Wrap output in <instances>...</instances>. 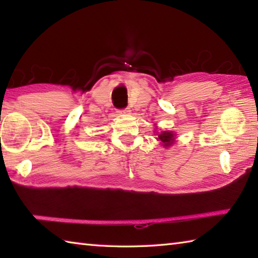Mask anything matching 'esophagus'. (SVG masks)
<instances>
[{
  "label": "esophagus",
  "instance_id": "esophagus-1",
  "mask_svg": "<svg viewBox=\"0 0 258 258\" xmlns=\"http://www.w3.org/2000/svg\"><path fill=\"white\" fill-rule=\"evenodd\" d=\"M117 112H118L119 115H128L131 110H130V108H124V109H119V110Z\"/></svg>",
  "mask_w": 258,
  "mask_h": 258
}]
</instances>
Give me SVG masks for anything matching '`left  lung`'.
I'll return each instance as SVG.
<instances>
[{
	"instance_id": "left-lung-1",
	"label": "left lung",
	"mask_w": 258,
	"mask_h": 258,
	"mask_svg": "<svg viewBox=\"0 0 258 258\" xmlns=\"http://www.w3.org/2000/svg\"><path fill=\"white\" fill-rule=\"evenodd\" d=\"M161 142L164 143V147H169L174 141V134L172 132H163L158 135Z\"/></svg>"
}]
</instances>
